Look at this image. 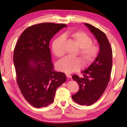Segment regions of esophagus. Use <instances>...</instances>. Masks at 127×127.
Returning <instances> with one entry per match:
<instances>
[{"instance_id":"1","label":"esophagus","mask_w":127,"mask_h":127,"mask_svg":"<svg viewBox=\"0 0 127 127\" xmlns=\"http://www.w3.org/2000/svg\"><path fill=\"white\" fill-rule=\"evenodd\" d=\"M66 77H68V78H71V75L68 74H66Z\"/></svg>"}]
</instances>
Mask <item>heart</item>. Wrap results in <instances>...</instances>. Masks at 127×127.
<instances>
[{
    "instance_id": "obj_1",
    "label": "heart",
    "mask_w": 127,
    "mask_h": 127,
    "mask_svg": "<svg viewBox=\"0 0 127 127\" xmlns=\"http://www.w3.org/2000/svg\"><path fill=\"white\" fill-rule=\"evenodd\" d=\"M70 37L80 47L79 55L85 65H88L95 60L99 53V48L95 44H92V40L84 32H67L64 36H60L54 40L52 50L56 56L60 57L65 52V39ZM82 62L78 57L66 56L56 63V68L58 70L70 74L79 70Z\"/></svg>"
}]
</instances>
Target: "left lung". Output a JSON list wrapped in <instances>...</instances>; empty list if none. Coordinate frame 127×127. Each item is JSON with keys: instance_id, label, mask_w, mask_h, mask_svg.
Masks as SVG:
<instances>
[{"instance_id": "1", "label": "left lung", "mask_w": 127, "mask_h": 127, "mask_svg": "<svg viewBox=\"0 0 127 127\" xmlns=\"http://www.w3.org/2000/svg\"><path fill=\"white\" fill-rule=\"evenodd\" d=\"M85 25L98 41L99 52L93 63L82 71V77L76 75L72 76L80 88L72 98L81 105H91L100 98L108 85L112 65V51L104 32L90 24Z\"/></svg>"}]
</instances>
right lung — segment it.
I'll use <instances>...</instances> for the list:
<instances>
[{
  "label": "right lung",
  "mask_w": 127,
  "mask_h": 127,
  "mask_svg": "<svg viewBox=\"0 0 127 127\" xmlns=\"http://www.w3.org/2000/svg\"><path fill=\"white\" fill-rule=\"evenodd\" d=\"M64 24L42 23L25 29L13 52L16 80L26 100L36 108L52 103L56 90L66 80L63 72L54 70L50 41Z\"/></svg>",
  "instance_id": "add662e5"
}]
</instances>
